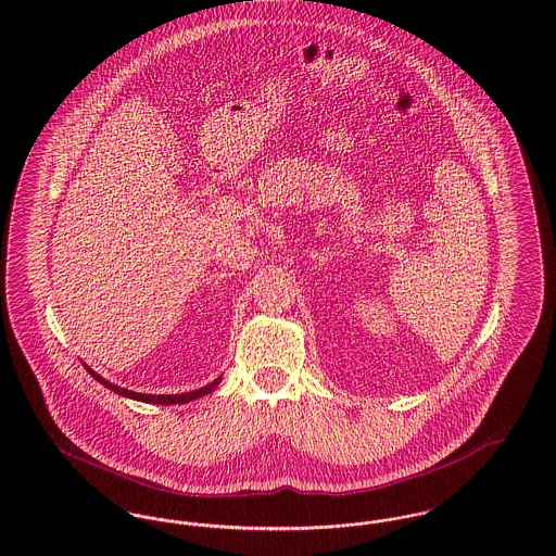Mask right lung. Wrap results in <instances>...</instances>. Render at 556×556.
Masks as SVG:
<instances>
[{
	"instance_id": "1",
	"label": "right lung",
	"mask_w": 556,
	"mask_h": 556,
	"mask_svg": "<svg viewBox=\"0 0 556 556\" xmlns=\"http://www.w3.org/2000/svg\"><path fill=\"white\" fill-rule=\"evenodd\" d=\"M87 372L93 377V379H98L102 386H106L108 390H112V392H116V394H121V396L132 397V400H141V402H152V404H186L189 400H195V397L206 396V394H211L212 390H214V386H218V381H220V377L218 379H214L212 383L208 386H204V388H200V390H195V392H187V394H170V396H154V394H137V392H131V390H125V388H118V386H114V383H110L108 379H104L102 375H98L96 370L89 369V367H85Z\"/></svg>"
}]
</instances>
